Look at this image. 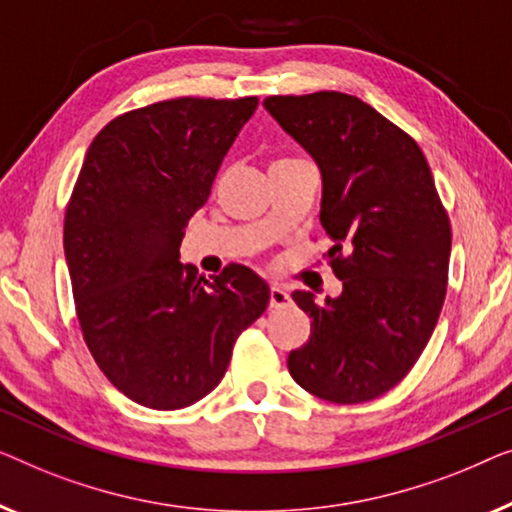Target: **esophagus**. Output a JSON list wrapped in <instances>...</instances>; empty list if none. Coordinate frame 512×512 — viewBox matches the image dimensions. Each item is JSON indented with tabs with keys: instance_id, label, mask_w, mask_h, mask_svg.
<instances>
[{
	"instance_id": "1",
	"label": "esophagus",
	"mask_w": 512,
	"mask_h": 512,
	"mask_svg": "<svg viewBox=\"0 0 512 512\" xmlns=\"http://www.w3.org/2000/svg\"><path fill=\"white\" fill-rule=\"evenodd\" d=\"M290 292L285 290V287H280V285H276L273 283L271 285V299H269V304H271V308H283V306H287L290 304Z\"/></svg>"
}]
</instances>
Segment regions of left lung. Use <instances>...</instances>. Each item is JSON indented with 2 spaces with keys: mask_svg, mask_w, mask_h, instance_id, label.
Listing matches in <instances>:
<instances>
[{
  "mask_svg": "<svg viewBox=\"0 0 512 512\" xmlns=\"http://www.w3.org/2000/svg\"><path fill=\"white\" fill-rule=\"evenodd\" d=\"M262 104L318 164L320 222L343 283L325 304L292 292L313 322L287 369L325 401H371L406 378L434 334L448 290V213L420 146L362 99L315 92Z\"/></svg>",
  "mask_w": 512,
  "mask_h": 512,
  "instance_id": "1",
  "label": "left lung"
}]
</instances>
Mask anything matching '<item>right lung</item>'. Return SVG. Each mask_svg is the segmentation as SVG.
<instances>
[{
    "label": "right lung",
    "mask_w": 512,
    "mask_h": 512,
    "mask_svg": "<svg viewBox=\"0 0 512 512\" xmlns=\"http://www.w3.org/2000/svg\"><path fill=\"white\" fill-rule=\"evenodd\" d=\"M257 97H181L111 120L90 143L64 215L76 315L104 376L155 410L192 406L225 376L269 285L229 264L208 283L181 241Z\"/></svg>",
    "instance_id": "obj_1"
}]
</instances>
